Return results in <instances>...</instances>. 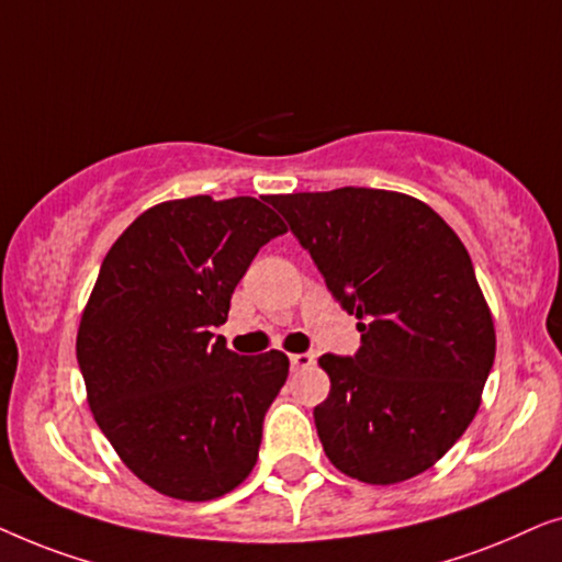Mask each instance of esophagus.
Returning <instances> with one entry per match:
<instances>
[{
	"label": "esophagus",
	"mask_w": 562,
	"mask_h": 562,
	"mask_svg": "<svg viewBox=\"0 0 562 562\" xmlns=\"http://www.w3.org/2000/svg\"><path fill=\"white\" fill-rule=\"evenodd\" d=\"M289 360L294 371H302V368H310L314 363V352H294V356H289Z\"/></svg>",
	"instance_id": "34e87169"
}]
</instances>
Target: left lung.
Masks as SVG:
<instances>
[{
  "mask_svg": "<svg viewBox=\"0 0 562 562\" xmlns=\"http://www.w3.org/2000/svg\"><path fill=\"white\" fill-rule=\"evenodd\" d=\"M348 314L356 356H327L314 425L329 463L389 486L432 468L479 412L496 333L465 245L419 199L383 189L268 196Z\"/></svg>",
  "mask_w": 562,
  "mask_h": 562,
  "instance_id": "8db88e82",
  "label": "left lung"
}]
</instances>
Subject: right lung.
I'll return each mask as SVG.
<instances>
[{"mask_svg": "<svg viewBox=\"0 0 562 562\" xmlns=\"http://www.w3.org/2000/svg\"><path fill=\"white\" fill-rule=\"evenodd\" d=\"M263 202L150 206L106 252L81 314L76 358L91 414L158 494L210 502L240 486L286 383L281 350L237 356L212 335L258 250L286 233Z\"/></svg>", "mask_w": 562, "mask_h": 562, "instance_id": "add662e5", "label": "right lung"}]
</instances>
